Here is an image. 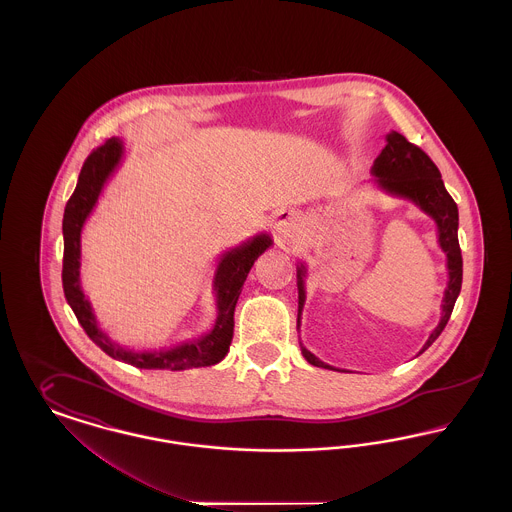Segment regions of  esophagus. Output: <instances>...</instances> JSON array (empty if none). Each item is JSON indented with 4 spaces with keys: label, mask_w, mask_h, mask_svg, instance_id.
Segmentation results:
<instances>
[{
    "label": "esophagus",
    "mask_w": 512,
    "mask_h": 512,
    "mask_svg": "<svg viewBox=\"0 0 512 512\" xmlns=\"http://www.w3.org/2000/svg\"><path fill=\"white\" fill-rule=\"evenodd\" d=\"M293 230H295V222H293L292 213H280L274 219V234H276L278 242L290 240Z\"/></svg>",
    "instance_id": "obj_1"
}]
</instances>
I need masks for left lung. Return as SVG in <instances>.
I'll list each match as a JSON object with an SVG mask.
<instances>
[{"mask_svg": "<svg viewBox=\"0 0 512 512\" xmlns=\"http://www.w3.org/2000/svg\"><path fill=\"white\" fill-rule=\"evenodd\" d=\"M386 147L382 153L374 159V165L370 169V174L374 176V182L380 190L386 194L403 197L414 203L420 211H424L430 219L436 222L438 226V242L441 251L447 257V288L443 292V301H441V318L438 326L430 332L428 340L422 345V349L416 353L422 355L434 341L438 340L439 334L443 332L447 320L453 313L455 301L461 293V284H463V255L459 247V209L453 197L445 190L441 174L434 161L411 142H407L405 136L399 132H390L386 136ZM305 278H307V267L303 263L297 265V292H299V309H297V330L301 326V313L305 307ZM303 357L311 365L320 366V368H330L338 372H347L341 368L322 363L318 357H315L307 347L301 345Z\"/></svg>", "mask_w": 512, "mask_h": 512, "instance_id": "obj_1", "label": "left lung"}]
</instances>
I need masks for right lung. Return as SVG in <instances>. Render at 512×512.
<instances>
[{
  "mask_svg": "<svg viewBox=\"0 0 512 512\" xmlns=\"http://www.w3.org/2000/svg\"><path fill=\"white\" fill-rule=\"evenodd\" d=\"M124 146L119 138L107 140L103 146L90 153L84 167L78 174V184L71 195L63 215V290L65 297L78 318L84 332L109 357L126 365L138 368H159V370H188L199 366H213L220 363L232 343L234 336V311L242 293L245 278L253 263L272 245L267 232H261L244 244L224 251L213 278V293L217 297V318L213 328L194 340L182 341L178 345L153 349V351H132L111 340L98 326L94 309L80 286V236L88 217L92 215L99 195L107 180L119 169Z\"/></svg>",
  "mask_w": 512,
  "mask_h": 512,
  "instance_id": "add662e5",
  "label": "right lung"
}]
</instances>
